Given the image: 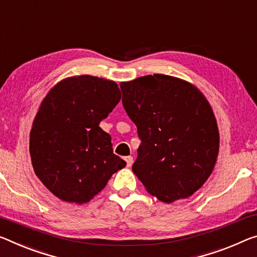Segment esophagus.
Returning a JSON list of instances; mask_svg holds the SVG:
<instances>
[{
  "label": "esophagus",
  "mask_w": 257,
  "mask_h": 257,
  "mask_svg": "<svg viewBox=\"0 0 257 257\" xmlns=\"http://www.w3.org/2000/svg\"><path fill=\"white\" fill-rule=\"evenodd\" d=\"M124 160H125V162H127V166L128 167H130V166H132L133 165V162H134V159H133V157H125L124 158Z\"/></svg>",
  "instance_id": "1"
}]
</instances>
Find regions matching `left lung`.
Returning <instances> with one entry per match:
<instances>
[{"instance_id":"8db88e82","label":"left lung","mask_w":257,"mask_h":257,"mask_svg":"<svg viewBox=\"0 0 257 257\" xmlns=\"http://www.w3.org/2000/svg\"><path fill=\"white\" fill-rule=\"evenodd\" d=\"M120 87L142 142L134 174L164 202L192 195L210 176L218 154L217 123L208 101L192 84L164 74Z\"/></svg>"}]
</instances>
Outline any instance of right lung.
I'll return each instance as SVG.
<instances>
[{"instance_id": "right-lung-1", "label": "right lung", "mask_w": 257, "mask_h": 257, "mask_svg": "<svg viewBox=\"0 0 257 257\" xmlns=\"http://www.w3.org/2000/svg\"><path fill=\"white\" fill-rule=\"evenodd\" d=\"M120 99L115 82L90 75L60 81L43 99L30 153L36 176L56 197L80 205L90 201L127 165L99 127Z\"/></svg>"}]
</instances>
